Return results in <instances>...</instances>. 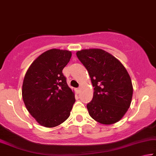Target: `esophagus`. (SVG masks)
<instances>
[{
	"label": "esophagus",
	"mask_w": 156,
	"mask_h": 156,
	"mask_svg": "<svg viewBox=\"0 0 156 156\" xmlns=\"http://www.w3.org/2000/svg\"><path fill=\"white\" fill-rule=\"evenodd\" d=\"M80 90H81V89H80V88H76V93H80Z\"/></svg>",
	"instance_id": "obj_1"
}]
</instances>
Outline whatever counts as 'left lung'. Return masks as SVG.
<instances>
[{"label":"left lung","instance_id":"8db88e82","mask_svg":"<svg viewBox=\"0 0 156 156\" xmlns=\"http://www.w3.org/2000/svg\"><path fill=\"white\" fill-rule=\"evenodd\" d=\"M76 54L88 70L94 87L93 100L86 105L89 115L105 125L119 121L130 106L133 93L126 68L101 49H82Z\"/></svg>","mask_w":156,"mask_h":156}]
</instances>
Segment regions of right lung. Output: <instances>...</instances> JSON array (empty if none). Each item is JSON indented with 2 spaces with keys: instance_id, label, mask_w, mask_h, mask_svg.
<instances>
[{
  "instance_id": "right-lung-1",
  "label": "right lung",
  "mask_w": 156,
  "mask_h": 156,
  "mask_svg": "<svg viewBox=\"0 0 156 156\" xmlns=\"http://www.w3.org/2000/svg\"><path fill=\"white\" fill-rule=\"evenodd\" d=\"M71 56L68 50H47L31 63L23 79L22 98L26 109L46 128L58 126L68 119L75 102V93L62 73Z\"/></svg>"
}]
</instances>
